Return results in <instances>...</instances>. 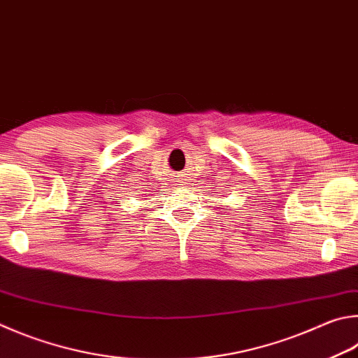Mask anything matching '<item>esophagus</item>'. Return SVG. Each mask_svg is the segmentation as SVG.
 Wrapping results in <instances>:
<instances>
[{
	"instance_id": "obj_1",
	"label": "esophagus",
	"mask_w": 358,
	"mask_h": 358,
	"mask_svg": "<svg viewBox=\"0 0 358 358\" xmlns=\"http://www.w3.org/2000/svg\"><path fill=\"white\" fill-rule=\"evenodd\" d=\"M177 180H178V178H177Z\"/></svg>"
}]
</instances>
